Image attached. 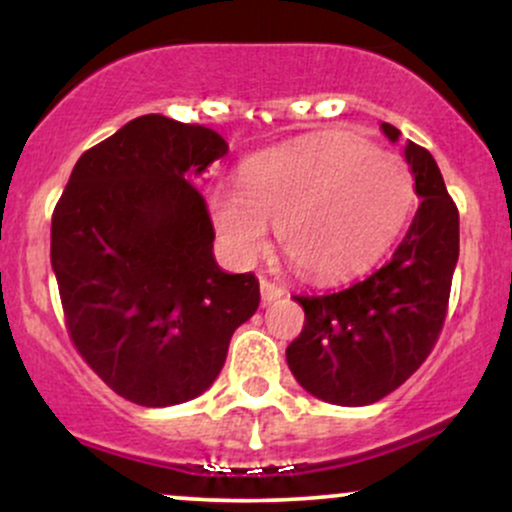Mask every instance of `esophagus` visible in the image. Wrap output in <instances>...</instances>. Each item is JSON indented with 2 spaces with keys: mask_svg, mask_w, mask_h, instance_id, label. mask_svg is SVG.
<instances>
[{
  "mask_svg": "<svg viewBox=\"0 0 512 512\" xmlns=\"http://www.w3.org/2000/svg\"><path fill=\"white\" fill-rule=\"evenodd\" d=\"M260 291H262V301L264 303H274V301H279L281 296H284V289H281L279 284H274V281H269V279L260 281Z\"/></svg>",
  "mask_w": 512,
  "mask_h": 512,
  "instance_id": "34e87169",
  "label": "esophagus"
}]
</instances>
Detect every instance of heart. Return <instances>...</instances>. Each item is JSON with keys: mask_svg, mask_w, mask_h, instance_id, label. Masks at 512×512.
<instances>
[{"mask_svg": "<svg viewBox=\"0 0 512 512\" xmlns=\"http://www.w3.org/2000/svg\"><path fill=\"white\" fill-rule=\"evenodd\" d=\"M414 199L402 158L327 134L250 163L243 190H214L211 219L236 262L257 260L274 226L298 272L337 279L368 267L395 243Z\"/></svg>", "mask_w": 512, "mask_h": 512, "instance_id": "1", "label": "heart"}]
</instances>
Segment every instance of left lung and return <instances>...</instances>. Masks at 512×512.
Wrapping results in <instances>:
<instances>
[{
  "instance_id": "1",
  "label": "left lung",
  "mask_w": 512,
  "mask_h": 512,
  "mask_svg": "<svg viewBox=\"0 0 512 512\" xmlns=\"http://www.w3.org/2000/svg\"><path fill=\"white\" fill-rule=\"evenodd\" d=\"M392 142L399 129L383 122ZM421 197L407 236L383 267L334 293L293 296L303 332L286 349L291 373L310 395L366 407L397 390L426 361L445 325L460 255V214L424 146H404Z\"/></svg>"
}]
</instances>
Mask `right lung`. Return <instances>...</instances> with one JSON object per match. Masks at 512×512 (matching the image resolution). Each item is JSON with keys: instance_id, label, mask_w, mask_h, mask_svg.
I'll use <instances>...</instances> for the list:
<instances>
[{"instance_id": "obj_1", "label": "right lung", "mask_w": 512, "mask_h": 512, "mask_svg": "<svg viewBox=\"0 0 512 512\" xmlns=\"http://www.w3.org/2000/svg\"><path fill=\"white\" fill-rule=\"evenodd\" d=\"M226 151L214 129L142 115L81 154L52 211L69 339L142 407L202 395L260 305L255 274L216 264L214 223L192 182Z\"/></svg>"}]
</instances>
